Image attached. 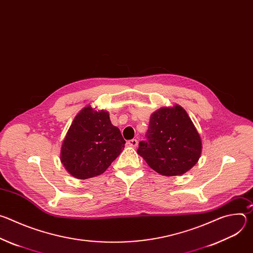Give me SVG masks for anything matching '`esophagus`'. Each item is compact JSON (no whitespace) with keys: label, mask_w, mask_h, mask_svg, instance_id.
<instances>
[{"label":"esophagus","mask_w":253,"mask_h":253,"mask_svg":"<svg viewBox=\"0 0 253 253\" xmlns=\"http://www.w3.org/2000/svg\"><path fill=\"white\" fill-rule=\"evenodd\" d=\"M127 144H128V145H129L130 147H137V145H138V140H137V139H131V140H129V141L127 142Z\"/></svg>","instance_id":"esophagus-1"}]
</instances>
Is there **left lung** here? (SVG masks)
I'll return each mask as SVG.
<instances>
[{
	"mask_svg": "<svg viewBox=\"0 0 253 253\" xmlns=\"http://www.w3.org/2000/svg\"><path fill=\"white\" fill-rule=\"evenodd\" d=\"M147 141L137 153L163 176L182 175L199 160L202 142L187 112L180 105L161 107L150 116Z\"/></svg>",
	"mask_w": 253,
	"mask_h": 253,
	"instance_id": "left-lung-1",
	"label": "left lung"
}]
</instances>
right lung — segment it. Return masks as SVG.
Here are the masks:
<instances>
[{"instance_id":"add662e5","label":"right lung","mask_w":253,"mask_h":253,"mask_svg":"<svg viewBox=\"0 0 253 253\" xmlns=\"http://www.w3.org/2000/svg\"><path fill=\"white\" fill-rule=\"evenodd\" d=\"M119 128L109 112L84 107L72 122L61 147L65 169L77 179H88L106 171L125 146Z\"/></svg>"}]
</instances>
